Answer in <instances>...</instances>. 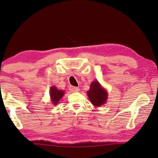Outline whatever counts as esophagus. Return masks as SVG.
<instances>
[{"mask_svg": "<svg viewBox=\"0 0 158 158\" xmlns=\"http://www.w3.org/2000/svg\"><path fill=\"white\" fill-rule=\"evenodd\" d=\"M70 90L72 91V92H78V91H79V88H77V87L72 86V87H70Z\"/></svg>", "mask_w": 158, "mask_h": 158, "instance_id": "esophagus-1", "label": "esophagus"}]
</instances>
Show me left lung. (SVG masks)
Segmentation results:
<instances>
[{"label":"left lung","instance_id":"8db88e82","mask_svg":"<svg viewBox=\"0 0 158 158\" xmlns=\"http://www.w3.org/2000/svg\"><path fill=\"white\" fill-rule=\"evenodd\" d=\"M87 95L91 103L95 107H100L106 104L107 98L108 93L107 90L98 82L95 80L90 84L89 89L87 92Z\"/></svg>","mask_w":158,"mask_h":158}]
</instances>
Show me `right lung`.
Here are the masks:
<instances>
[{
	"label": "right lung",
	"instance_id": "right-lung-1",
	"mask_svg": "<svg viewBox=\"0 0 158 158\" xmlns=\"http://www.w3.org/2000/svg\"><path fill=\"white\" fill-rule=\"evenodd\" d=\"M49 95L52 104L54 105V106H56L60 99L64 95V90L58 89L55 85H53L50 88Z\"/></svg>",
	"mask_w": 158,
	"mask_h": 158
}]
</instances>
